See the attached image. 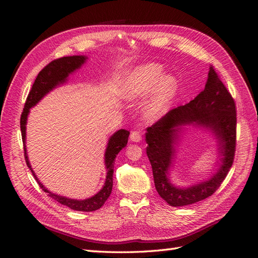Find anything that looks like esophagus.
<instances>
[{"mask_svg":"<svg viewBox=\"0 0 258 258\" xmlns=\"http://www.w3.org/2000/svg\"><path fill=\"white\" fill-rule=\"evenodd\" d=\"M130 140L134 142H140L142 140V135L140 131H132L130 135Z\"/></svg>","mask_w":258,"mask_h":258,"instance_id":"esophagus-1","label":"esophagus"}]
</instances>
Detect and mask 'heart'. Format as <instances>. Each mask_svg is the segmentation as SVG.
<instances>
[{"label":"heart","mask_w":258,"mask_h":258,"mask_svg":"<svg viewBox=\"0 0 258 258\" xmlns=\"http://www.w3.org/2000/svg\"><path fill=\"white\" fill-rule=\"evenodd\" d=\"M158 63H146L136 67L123 82L121 93L128 101H139L148 93L152 96L145 106L148 119H156L165 114L175 96L177 81L172 75H165Z\"/></svg>","instance_id":"heart-1"}]
</instances>
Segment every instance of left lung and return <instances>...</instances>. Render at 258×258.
Instances as JSON below:
<instances>
[{
  "label": "left lung",
  "mask_w": 258,
  "mask_h": 258,
  "mask_svg": "<svg viewBox=\"0 0 258 258\" xmlns=\"http://www.w3.org/2000/svg\"><path fill=\"white\" fill-rule=\"evenodd\" d=\"M186 124L211 130L218 141L219 153L223 157L217 172L208 181L182 189L171 183L167 175L176 152L174 145L181 127ZM236 127L235 101L211 66L206 87L196 98L171 110L146 129V154L159 196L172 207L192 205L212 196L232 166L236 152Z\"/></svg>",
  "instance_id": "8db88e82"
}]
</instances>
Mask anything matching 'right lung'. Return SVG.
Here are the masks:
<instances>
[{
	"instance_id": "obj_1",
	"label": "right lung",
	"mask_w": 258,
	"mask_h": 258,
	"mask_svg": "<svg viewBox=\"0 0 258 258\" xmlns=\"http://www.w3.org/2000/svg\"><path fill=\"white\" fill-rule=\"evenodd\" d=\"M88 58L86 56H70V57H62L59 59H56L51 61L50 63L46 66L42 71L38 73L36 80L34 81V84L31 88L25 108L20 117V129H21V136H22V142H23V150H25V158L27 166L30 168L31 172H32L33 176L37 181L38 185L41 188L48 194V196L59 204L69 207L70 209L75 211H83V212H91V211H96L100 209L104 205V202L110 197L113 188V173H114V163L116 155L118 154L122 148L127 145L128 138L130 132L128 130L120 129L116 131L115 134L108 140V143L104 154V163L106 168V178L105 183L102 188L99 192H97L95 196H92L88 199L85 200H77V199H71L67 198L60 195L53 194L47 188H45V186L40 182L34 173V171L31 168L30 161L28 159L27 154V146H26V124L28 120V115L30 113V108L36 105L40 101L47 95L49 91H51L53 88H56L57 86L64 84L68 80L70 74H72L77 69H80Z\"/></svg>"
}]
</instances>
